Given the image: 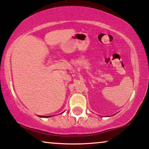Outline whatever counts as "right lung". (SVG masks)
<instances>
[{
    "mask_svg": "<svg viewBox=\"0 0 149 149\" xmlns=\"http://www.w3.org/2000/svg\"><path fill=\"white\" fill-rule=\"evenodd\" d=\"M40 117H50V116H39Z\"/></svg>",
    "mask_w": 149,
    "mask_h": 149,
    "instance_id": "right-lung-1",
    "label": "right lung"
}]
</instances>
